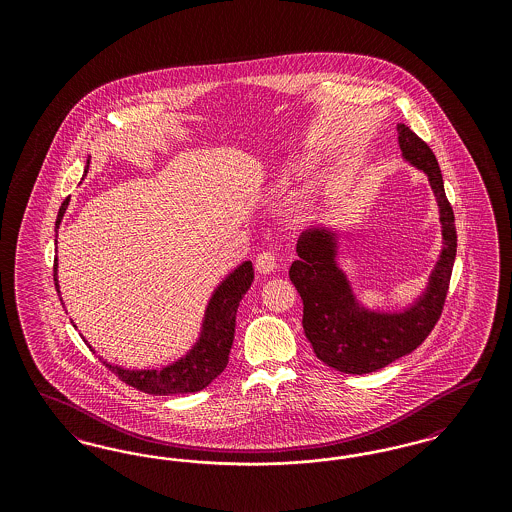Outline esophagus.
<instances>
[{
  "label": "esophagus",
  "mask_w": 512,
  "mask_h": 512,
  "mask_svg": "<svg viewBox=\"0 0 512 512\" xmlns=\"http://www.w3.org/2000/svg\"><path fill=\"white\" fill-rule=\"evenodd\" d=\"M255 268H257V272H261V274L272 272V270L276 268V255H274V251H263V253H259V255H257V261H255Z\"/></svg>",
  "instance_id": "1"
}]
</instances>
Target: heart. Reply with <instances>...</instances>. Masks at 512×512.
Instances as JSON below:
<instances>
[{"label": "heart", "mask_w": 512, "mask_h": 512, "mask_svg": "<svg viewBox=\"0 0 512 512\" xmlns=\"http://www.w3.org/2000/svg\"><path fill=\"white\" fill-rule=\"evenodd\" d=\"M309 172H311V165L307 161H299L280 174L278 184H280V188H290L297 182H303L309 176Z\"/></svg>", "instance_id": "1"}]
</instances>
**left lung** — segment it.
<instances>
[{
	"label": "left lung",
	"instance_id": "8db88e82",
	"mask_svg": "<svg viewBox=\"0 0 512 512\" xmlns=\"http://www.w3.org/2000/svg\"><path fill=\"white\" fill-rule=\"evenodd\" d=\"M403 157L428 174L436 195L443 247L426 292L401 313L365 309L338 267V238L328 228L301 234L299 259L290 267V280L303 299V330L318 359L345 374H368L413 353L428 338L441 317L457 255L453 207L443 190L438 159L430 146L405 124H397Z\"/></svg>",
	"mask_w": 512,
	"mask_h": 512
}]
</instances>
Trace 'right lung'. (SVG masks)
<instances>
[{
	"label": "right lung",
	"instance_id": "1",
	"mask_svg": "<svg viewBox=\"0 0 512 512\" xmlns=\"http://www.w3.org/2000/svg\"><path fill=\"white\" fill-rule=\"evenodd\" d=\"M88 167H90V157L86 161L84 172H88ZM67 205H69V197L63 201L59 209L57 228L67 211ZM53 280L59 293L57 257L53 265ZM251 282H253L251 261H245L222 280V284L215 290L207 305L199 340L195 341L190 353L178 359L176 363L165 366L161 370H126L122 366L109 365L107 361H103V365L107 366L113 374H117L124 384L151 395L194 393L207 388L228 365V355L232 349L234 330H236V313L242 297L251 288Z\"/></svg>",
	"mask_w": 512,
	"mask_h": 512
}]
</instances>
